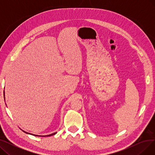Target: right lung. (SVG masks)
<instances>
[{"label":"right lung","instance_id":"1","mask_svg":"<svg viewBox=\"0 0 155 155\" xmlns=\"http://www.w3.org/2000/svg\"><path fill=\"white\" fill-rule=\"evenodd\" d=\"M4 94H5L4 92ZM4 99H5V94H4ZM22 130V129H21ZM22 131H23V132H24L25 133H26V134H32V135H33V136H43V137H46V136H53V135H54V134H56V133H53V134H49V135H46V136H40V135H36V134H30V133H27V132H26V131H23V130H22Z\"/></svg>","mask_w":155,"mask_h":155}]
</instances>
